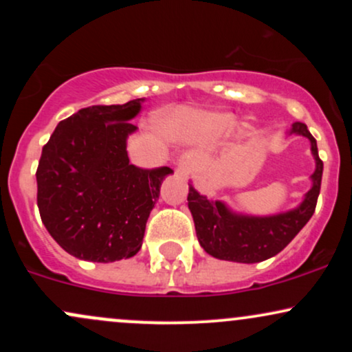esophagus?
Segmentation results:
<instances>
[{
    "label": "esophagus",
    "instance_id": "obj_1",
    "mask_svg": "<svg viewBox=\"0 0 352 352\" xmlns=\"http://www.w3.org/2000/svg\"><path fill=\"white\" fill-rule=\"evenodd\" d=\"M195 167H197L195 157L187 153V155L180 157L179 167H177V170H179V173H182V175H192L193 170H195Z\"/></svg>",
    "mask_w": 352,
    "mask_h": 352
}]
</instances>
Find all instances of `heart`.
<instances>
[{
	"mask_svg": "<svg viewBox=\"0 0 352 352\" xmlns=\"http://www.w3.org/2000/svg\"><path fill=\"white\" fill-rule=\"evenodd\" d=\"M236 119L230 112L177 109L160 119L164 134L184 142H215L235 127Z\"/></svg>",
	"mask_w": 352,
	"mask_h": 352,
	"instance_id": "1",
	"label": "heart"
}]
</instances>
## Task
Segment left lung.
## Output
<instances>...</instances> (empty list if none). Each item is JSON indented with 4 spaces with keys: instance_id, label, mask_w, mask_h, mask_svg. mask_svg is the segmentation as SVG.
Masks as SVG:
<instances>
[{
    "instance_id": "left-lung-1",
    "label": "left lung",
    "mask_w": 352,
    "mask_h": 352,
    "mask_svg": "<svg viewBox=\"0 0 352 352\" xmlns=\"http://www.w3.org/2000/svg\"><path fill=\"white\" fill-rule=\"evenodd\" d=\"M286 135L306 137L314 159V172L309 177L311 188L300 205L292 210L273 215H250L233 210L227 201L201 195L193 187V182L188 184L187 200L197 238L201 248L213 258L236 263H260L280 253L313 217L322 177L316 140L302 122H294Z\"/></svg>"
}]
</instances>
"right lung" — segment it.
<instances>
[{
	"instance_id": "obj_1",
	"label": "right lung",
	"mask_w": 352,
	"mask_h": 352,
	"mask_svg": "<svg viewBox=\"0 0 352 352\" xmlns=\"http://www.w3.org/2000/svg\"><path fill=\"white\" fill-rule=\"evenodd\" d=\"M144 100L80 109L43 147L36 172L41 220L79 260L112 263L137 254L162 182L173 173L129 162L127 139L137 131L131 120Z\"/></svg>"
}]
</instances>
